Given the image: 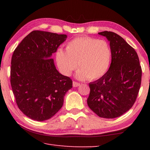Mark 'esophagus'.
Wrapping results in <instances>:
<instances>
[{
    "label": "esophagus",
    "instance_id": "34e87169",
    "mask_svg": "<svg viewBox=\"0 0 150 150\" xmlns=\"http://www.w3.org/2000/svg\"><path fill=\"white\" fill-rule=\"evenodd\" d=\"M80 85V83H78V82H76V81H73V86L74 87H77L78 86Z\"/></svg>",
    "mask_w": 150,
    "mask_h": 150
}]
</instances>
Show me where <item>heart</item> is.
<instances>
[{
	"label": "heart",
	"mask_w": 150,
	"mask_h": 150,
	"mask_svg": "<svg viewBox=\"0 0 150 150\" xmlns=\"http://www.w3.org/2000/svg\"><path fill=\"white\" fill-rule=\"evenodd\" d=\"M111 59L108 42L88 36L75 38L66 44V51L59 48L55 52L60 71L69 76L79 66L76 77L80 79L93 81L102 77L108 71Z\"/></svg>",
	"instance_id": "heart-1"
}]
</instances>
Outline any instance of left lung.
<instances>
[{"label": "left lung", "instance_id": "left-lung-1", "mask_svg": "<svg viewBox=\"0 0 150 150\" xmlns=\"http://www.w3.org/2000/svg\"><path fill=\"white\" fill-rule=\"evenodd\" d=\"M98 34L110 42L112 61L108 71L89 83L87 105L101 118H115L132 107L142 81V67L136 52L120 35L104 31Z\"/></svg>", "mask_w": 150, "mask_h": 150}]
</instances>
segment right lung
<instances>
[{"instance_id": "right-lung-1", "label": "right lung", "mask_w": 150, "mask_h": 150, "mask_svg": "<svg viewBox=\"0 0 150 150\" xmlns=\"http://www.w3.org/2000/svg\"><path fill=\"white\" fill-rule=\"evenodd\" d=\"M67 35L34 30L14 51L11 84L18 107L28 117L44 121L54 116L63 104L73 81L61 74L51 56Z\"/></svg>"}]
</instances>
